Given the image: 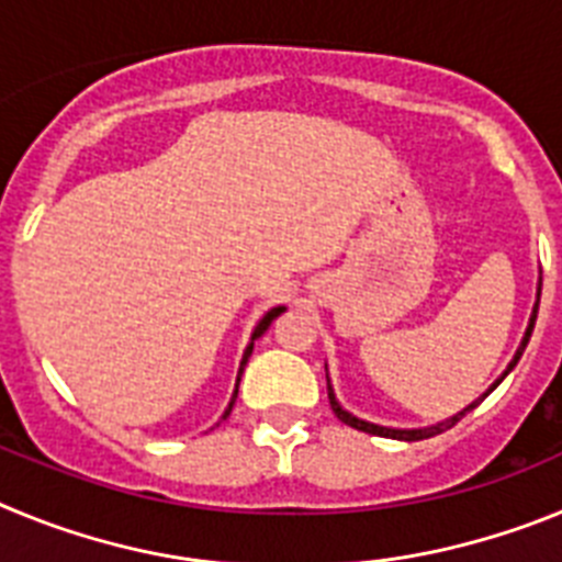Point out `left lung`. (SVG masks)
<instances>
[{"mask_svg": "<svg viewBox=\"0 0 562 562\" xmlns=\"http://www.w3.org/2000/svg\"><path fill=\"white\" fill-rule=\"evenodd\" d=\"M540 286H543V278H540V284H538V304H540ZM538 304H535V310H532V317H529V329H526V337H524V342H520V349H518V355H515V360L509 362V369L504 371V376L509 374V371L515 369V366H518V360H520V355H524V349H526V342H529V337H532V329H535V321H538ZM504 376H501V380H504ZM498 380V382H501ZM498 382H495V385H498ZM493 385V389H495ZM326 389H329V405H331V411H335V416L340 422H346V425H349V428H355V430H362V434H371V436H391V439H402V441H419V439H430V436H439V434H445V430H450L456 425V422L461 419V416L467 414V411H473L475 405H479L481 400H484L486 394H490V391H486L484 396H481L479 402H473V405H470V408H464L461 411L459 416H453V419H448V422H439V425H430V428H416V430H394V428H380V425H371V422H362V419H357V416H351L349 411H342L340 408V402L335 400V391H331V385H329V376H326Z\"/></svg>", "mask_w": 562, "mask_h": 562, "instance_id": "8db88e82", "label": "left lung"}]
</instances>
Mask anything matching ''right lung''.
Returning <instances> with one entry per match:
<instances>
[{
    "label": "right lung",
    "mask_w": 562,
    "mask_h": 562,
    "mask_svg": "<svg viewBox=\"0 0 562 562\" xmlns=\"http://www.w3.org/2000/svg\"><path fill=\"white\" fill-rule=\"evenodd\" d=\"M281 312H284V306H276V310H270V312H267V315L261 317V324L256 326V331H252V340H258V337L265 335V331L270 329V324H272V321H276V317L281 315ZM250 355H252V342H250V346H247L245 357H241V369H238V380H241V371H245V366H247V360H250ZM238 380H236V391H233V400H231V405H227V411H225V416H222V419H227V416H231V411H233V402H236V396H238Z\"/></svg>",
    "instance_id": "add662e5"
}]
</instances>
